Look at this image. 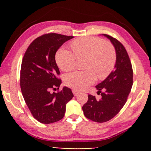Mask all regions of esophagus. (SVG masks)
Masks as SVG:
<instances>
[{"label":"esophagus","instance_id":"obj_1","mask_svg":"<svg viewBox=\"0 0 151 151\" xmlns=\"http://www.w3.org/2000/svg\"><path fill=\"white\" fill-rule=\"evenodd\" d=\"M72 92H73V95H74V96H77V95L79 94V93H80L79 91H78L74 90V89L72 90Z\"/></svg>","mask_w":151,"mask_h":151}]
</instances>
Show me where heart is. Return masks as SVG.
Wrapping results in <instances>:
<instances>
[{
	"mask_svg": "<svg viewBox=\"0 0 151 151\" xmlns=\"http://www.w3.org/2000/svg\"><path fill=\"white\" fill-rule=\"evenodd\" d=\"M73 52L61 48L55 54V61L63 71L73 69L78 59L86 60V71H74L64 78L65 84L76 90H84L93 84L98 77L103 79L113 71L116 61V53L110 43L98 37H83L71 43Z\"/></svg>",
	"mask_w": 151,
	"mask_h": 151,
	"instance_id": "1",
	"label": "heart"
}]
</instances>
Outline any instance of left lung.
<instances>
[{
    "instance_id": "8db88e82",
    "label": "left lung",
    "mask_w": 151,
    "mask_h": 151,
    "mask_svg": "<svg viewBox=\"0 0 151 151\" xmlns=\"http://www.w3.org/2000/svg\"><path fill=\"white\" fill-rule=\"evenodd\" d=\"M102 35L109 39L115 47V69L104 81L96 86L98 95L101 93L100 99L88 95V101L82 106L86 118L100 123L110 120L120 111L133 86V68L125 47L117 39L107 34Z\"/></svg>"
}]
</instances>
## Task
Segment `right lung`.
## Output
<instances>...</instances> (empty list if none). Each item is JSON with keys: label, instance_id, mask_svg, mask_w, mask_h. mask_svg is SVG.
<instances>
[{"label": "right lung", "instance_id": "obj_1", "mask_svg": "<svg viewBox=\"0 0 151 151\" xmlns=\"http://www.w3.org/2000/svg\"><path fill=\"white\" fill-rule=\"evenodd\" d=\"M55 33L35 39L24 53L20 69V88L31 113L38 122L51 124L63 118L66 104L73 97L71 88L64 86L58 78L60 71L55 63V53L66 41L73 38Z\"/></svg>", "mask_w": 151, "mask_h": 151}]
</instances>
